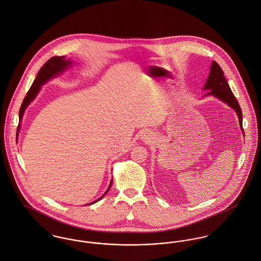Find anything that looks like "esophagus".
<instances>
[{
  "label": "esophagus",
  "instance_id": "esophagus-1",
  "mask_svg": "<svg viewBox=\"0 0 261 261\" xmlns=\"http://www.w3.org/2000/svg\"><path fill=\"white\" fill-rule=\"evenodd\" d=\"M144 141H149L150 140V138H149V136H147V135H144L143 136V138H142Z\"/></svg>",
  "mask_w": 261,
  "mask_h": 261
}]
</instances>
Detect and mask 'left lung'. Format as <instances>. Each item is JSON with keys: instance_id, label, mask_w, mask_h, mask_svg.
Returning a JSON list of instances; mask_svg holds the SVG:
<instances>
[{"instance_id": "1", "label": "left lung", "mask_w": 261, "mask_h": 261, "mask_svg": "<svg viewBox=\"0 0 261 261\" xmlns=\"http://www.w3.org/2000/svg\"><path fill=\"white\" fill-rule=\"evenodd\" d=\"M203 90H210L211 92L205 94V95H214L215 97L219 98L220 100L227 103L230 108H232L237 112L239 125L243 132L242 127V113L241 109L237 102V99L234 95L232 94L225 77L223 74V71L219 67V65L216 62H213L208 79L206 80V83L204 85Z\"/></svg>"}]
</instances>
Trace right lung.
Listing matches in <instances>:
<instances>
[{
	"label": "right lung",
	"mask_w": 261,
	"mask_h": 261,
	"mask_svg": "<svg viewBox=\"0 0 261 261\" xmlns=\"http://www.w3.org/2000/svg\"><path fill=\"white\" fill-rule=\"evenodd\" d=\"M71 65V61L67 60L65 56H63V57H53L41 68V70L38 72V75H37L35 82L33 83L32 87L30 88L29 92L27 93V95L24 96V100L22 102V106L20 108V112H19V119H20V121L22 120V118L24 116V110L27 109V107L31 103L32 100H34L36 95H38V93L40 92L41 86L44 85L45 83H47V81L50 80L51 77H55L56 75L62 73L66 69H68V67H70ZM20 127H21V124L19 123L18 128H17V136H18V134L20 132ZM112 184H113V180H111L110 187H109V189L107 190V191L99 198H97L96 200L93 201L91 204L95 203L96 201L100 200L105 196V194L109 192V190H110L111 187H112Z\"/></svg>",
	"instance_id": "1"
}]
</instances>
